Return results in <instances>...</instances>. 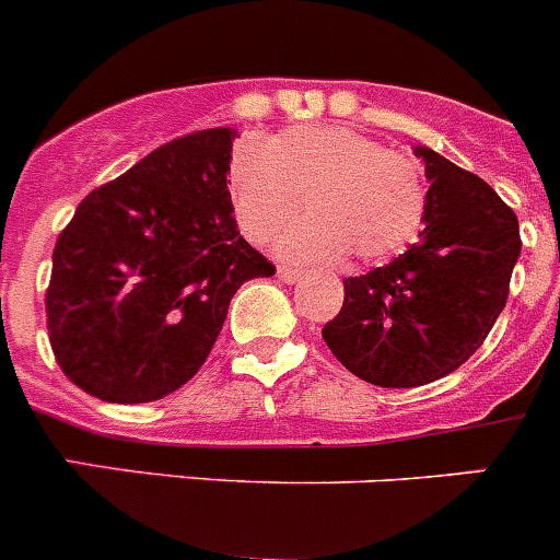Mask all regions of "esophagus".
Masks as SVG:
<instances>
[{
    "mask_svg": "<svg viewBox=\"0 0 560 560\" xmlns=\"http://www.w3.org/2000/svg\"><path fill=\"white\" fill-rule=\"evenodd\" d=\"M301 276H304V273H301L298 268H287V265H281V268H279V279L284 281V284H295Z\"/></svg>",
    "mask_w": 560,
    "mask_h": 560,
    "instance_id": "esophagus-1",
    "label": "esophagus"
}]
</instances>
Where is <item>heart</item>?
Wrapping results in <instances>:
<instances>
[{
  "label": "heart",
  "instance_id": "obj_1",
  "mask_svg": "<svg viewBox=\"0 0 560 560\" xmlns=\"http://www.w3.org/2000/svg\"><path fill=\"white\" fill-rule=\"evenodd\" d=\"M234 215L254 243L310 221L281 240V254L328 265L348 250L359 262H381L417 237L425 223L428 187L411 156L348 127L312 124L245 143L229 165Z\"/></svg>",
  "mask_w": 560,
  "mask_h": 560
}]
</instances>
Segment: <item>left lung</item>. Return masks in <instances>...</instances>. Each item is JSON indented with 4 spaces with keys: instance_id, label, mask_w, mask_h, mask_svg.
I'll use <instances>...</instances> for the list:
<instances>
[{
    "instance_id": "8db88e82",
    "label": "left lung",
    "mask_w": 560,
    "mask_h": 560,
    "mask_svg": "<svg viewBox=\"0 0 560 560\" xmlns=\"http://www.w3.org/2000/svg\"><path fill=\"white\" fill-rule=\"evenodd\" d=\"M420 243L389 265L345 279L342 310L323 328L334 357L362 381L411 389L462 368L492 331L520 259L514 209L480 176L428 145Z\"/></svg>"
}]
</instances>
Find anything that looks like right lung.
<instances>
[{"label":"right lung","mask_w":560,"mask_h":560,"mask_svg":"<svg viewBox=\"0 0 560 560\" xmlns=\"http://www.w3.org/2000/svg\"><path fill=\"white\" fill-rule=\"evenodd\" d=\"M234 129L160 145L77 207L51 254L46 326L71 384L107 404L160 400L207 362L234 292L273 265L237 232Z\"/></svg>","instance_id":"right-lung-1"}]
</instances>
